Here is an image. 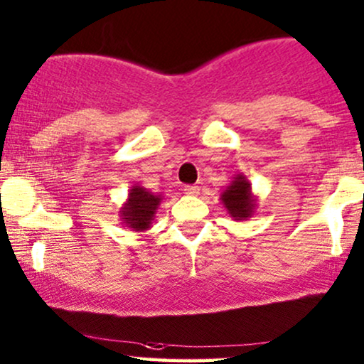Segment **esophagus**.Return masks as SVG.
Returning a JSON list of instances; mask_svg holds the SVG:
<instances>
[{
    "mask_svg": "<svg viewBox=\"0 0 364 364\" xmlns=\"http://www.w3.org/2000/svg\"><path fill=\"white\" fill-rule=\"evenodd\" d=\"M183 191H186L187 196H198L199 194V187L198 186H186V187H183Z\"/></svg>",
    "mask_w": 364,
    "mask_h": 364,
    "instance_id": "obj_1",
    "label": "esophagus"
}]
</instances>
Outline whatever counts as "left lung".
<instances>
[{"label": "left lung", "mask_w": 364, "mask_h": 364, "mask_svg": "<svg viewBox=\"0 0 364 364\" xmlns=\"http://www.w3.org/2000/svg\"><path fill=\"white\" fill-rule=\"evenodd\" d=\"M220 200L235 221H247L254 216L257 208V198L252 192V183L243 173L235 175L233 181L221 192Z\"/></svg>", "instance_id": "obj_1"}]
</instances>
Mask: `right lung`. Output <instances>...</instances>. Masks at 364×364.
Returning <instances> with one entry per match:
<instances>
[{
	"label": "right lung",
	"instance_id": "obj_1",
	"mask_svg": "<svg viewBox=\"0 0 364 364\" xmlns=\"http://www.w3.org/2000/svg\"><path fill=\"white\" fill-rule=\"evenodd\" d=\"M164 194L146 191L141 186H132L127 194L126 203L121 206L119 216L124 226L132 232H146L151 228L156 209L164 203Z\"/></svg>",
	"mask_w": 364,
	"mask_h": 364
}]
</instances>
